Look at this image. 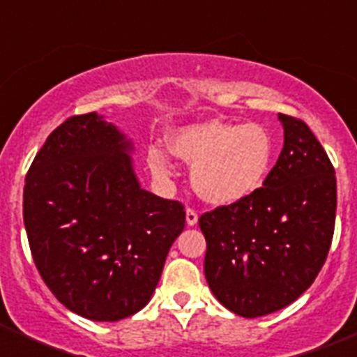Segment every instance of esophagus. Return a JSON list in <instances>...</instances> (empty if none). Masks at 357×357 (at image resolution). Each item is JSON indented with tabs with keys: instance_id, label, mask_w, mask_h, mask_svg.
Wrapping results in <instances>:
<instances>
[{
	"instance_id": "34e87169",
	"label": "esophagus",
	"mask_w": 357,
	"mask_h": 357,
	"mask_svg": "<svg viewBox=\"0 0 357 357\" xmlns=\"http://www.w3.org/2000/svg\"><path fill=\"white\" fill-rule=\"evenodd\" d=\"M185 223H188L189 227H195L198 223V213L195 209H185Z\"/></svg>"
}]
</instances>
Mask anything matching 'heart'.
<instances>
[{
  "instance_id": "1",
  "label": "heart",
  "mask_w": 357,
  "mask_h": 357,
  "mask_svg": "<svg viewBox=\"0 0 357 357\" xmlns=\"http://www.w3.org/2000/svg\"><path fill=\"white\" fill-rule=\"evenodd\" d=\"M169 150L191 164L195 191L213 206H232L257 193L273 160L272 137L257 123L207 119L184 125L169 134ZM146 160L155 176H173L175 166L166 148L150 144Z\"/></svg>"
}]
</instances>
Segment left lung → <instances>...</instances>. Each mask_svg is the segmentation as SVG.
I'll list each match as a JSON object with an SVG mask.
<instances>
[{
	"mask_svg": "<svg viewBox=\"0 0 357 357\" xmlns=\"http://www.w3.org/2000/svg\"><path fill=\"white\" fill-rule=\"evenodd\" d=\"M279 121L284 146L263 188L198 220L207 284L220 304L245 318L295 302L317 279L334 234L333 164L304 121L286 114Z\"/></svg>",
	"mask_w": 357,
	"mask_h": 357,
	"instance_id": "left-lung-1",
	"label": "left lung"
}]
</instances>
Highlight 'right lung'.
I'll list each match as a JSON object with an SVG mask.
<instances>
[{"label": "right lung", "mask_w": 357, "mask_h": 357, "mask_svg": "<svg viewBox=\"0 0 357 357\" xmlns=\"http://www.w3.org/2000/svg\"><path fill=\"white\" fill-rule=\"evenodd\" d=\"M132 141L96 112L73 116L24 178L23 218L40 277L69 311L94 321L150 302L185 225L181 202L141 188Z\"/></svg>", "instance_id": "1"}]
</instances>
